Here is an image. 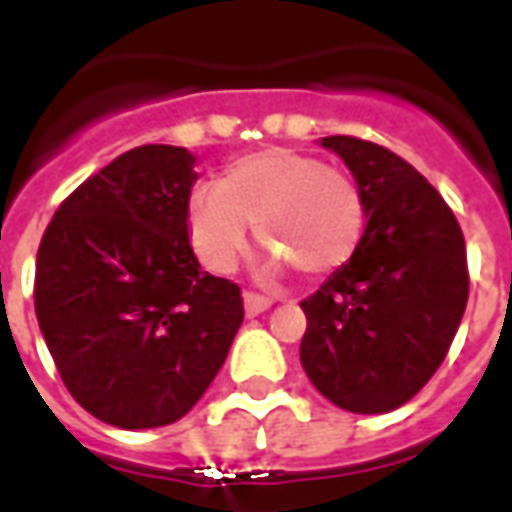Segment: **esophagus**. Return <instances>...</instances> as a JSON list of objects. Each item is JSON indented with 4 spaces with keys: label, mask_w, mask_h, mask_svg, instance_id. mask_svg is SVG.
Wrapping results in <instances>:
<instances>
[{
    "label": "esophagus",
    "mask_w": 512,
    "mask_h": 512,
    "mask_svg": "<svg viewBox=\"0 0 512 512\" xmlns=\"http://www.w3.org/2000/svg\"><path fill=\"white\" fill-rule=\"evenodd\" d=\"M274 301L266 299V296H257V293H244V310L249 318H255L260 312H266Z\"/></svg>",
    "instance_id": "esophagus-1"
}]
</instances>
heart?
<instances>
[{"mask_svg": "<svg viewBox=\"0 0 512 512\" xmlns=\"http://www.w3.org/2000/svg\"><path fill=\"white\" fill-rule=\"evenodd\" d=\"M257 238L299 268L323 277L345 266L362 244L367 208L348 172L293 147H266L227 164L219 183H202L186 200L191 249L216 274L233 271Z\"/></svg>", "mask_w": 512, "mask_h": 512, "instance_id": "1", "label": "heart"}]
</instances>
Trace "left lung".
I'll list each match as a JSON object with an SVG mask.
<instances>
[{"label":"left lung","instance_id":"obj_1","mask_svg":"<svg viewBox=\"0 0 512 512\" xmlns=\"http://www.w3.org/2000/svg\"><path fill=\"white\" fill-rule=\"evenodd\" d=\"M362 189L356 255L301 301V367L334 406L395 411L439 370L469 299L466 244L447 202L408 161L356 136H323Z\"/></svg>","mask_w":512,"mask_h":512}]
</instances>
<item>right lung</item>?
I'll return each mask as SVG.
<instances>
[{"label": "right lung", "instance_id": "right-lung-1", "mask_svg": "<svg viewBox=\"0 0 512 512\" xmlns=\"http://www.w3.org/2000/svg\"><path fill=\"white\" fill-rule=\"evenodd\" d=\"M186 147L117 156L62 202L35 266V315L73 400L106 425L189 414L244 321L241 290L202 271L186 233Z\"/></svg>", "mask_w": 512, "mask_h": 512}]
</instances>
